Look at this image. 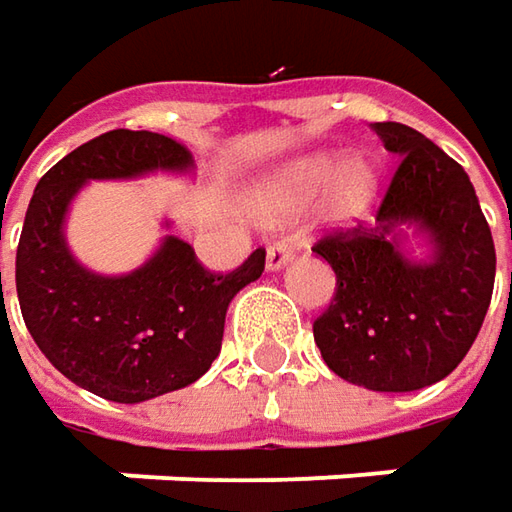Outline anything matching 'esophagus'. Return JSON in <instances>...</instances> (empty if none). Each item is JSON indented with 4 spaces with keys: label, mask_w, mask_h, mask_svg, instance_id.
Instances as JSON below:
<instances>
[{
    "label": "esophagus",
    "mask_w": 512,
    "mask_h": 512,
    "mask_svg": "<svg viewBox=\"0 0 512 512\" xmlns=\"http://www.w3.org/2000/svg\"><path fill=\"white\" fill-rule=\"evenodd\" d=\"M293 259V247L285 242H273L267 247V270H282Z\"/></svg>",
    "instance_id": "esophagus-1"
}]
</instances>
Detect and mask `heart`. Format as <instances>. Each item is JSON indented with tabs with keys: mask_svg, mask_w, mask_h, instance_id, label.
Listing matches in <instances>:
<instances>
[{
	"mask_svg": "<svg viewBox=\"0 0 512 512\" xmlns=\"http://www.w3.org/2000/svg\"><path fill=\"white\" fill-rule=\"evenodd\" d=\"M322 189L326 190L322 194V216L330 225H347L370 210L379 190V176L362 156L344 162L333 153L305 156L262 190L259 213H265L267 219L290 216L310 205Z\"/></svg>",
	"mask_w": 512,
	"mask_h": 512,
	"instance_id": "1",
	"label": "heart"
}]
</instances>
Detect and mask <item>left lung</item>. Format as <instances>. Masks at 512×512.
Masks as SVG:
<instances>
[{"label": "left lung", "mask_w": 512, "mask_h": 512, "mask_svg": "<svg viewBox=\"0 0 512 512\" xmlns=\"http://www.w3.org/2000/svg\"><path fill=\"white\" fill-rule=\"evenodd\" d=\"M373 130L399 165L370 222L330 230L313 245L336 273L313 339L344 382L407 393L442 382L476 342L493 296L496 247L456 159L399 122ZM402 224L431 236L430 260L403 256Z\"/></svg>", "instance_id": "1"}]
</instances>
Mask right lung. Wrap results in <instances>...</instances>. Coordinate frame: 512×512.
I'll use <instances>...</instances> for the list:
<instances>
[{
    "label": "right lung",
    "instance_id": "add662e5",
    "mask_svg": "<svg viewBox=\"0 0 512 512\" xmlns=\"http://www.w3.org/2000/svg\"><path fill=\"white\" fill-rule=\"evenodd\" d=\"M190 165V150L170 136L108 130L45 173L25 213L16 247L22 319L62 376L108 402H148L205 376L222 350L230 299L265 270L259 247L236 270L210 273L176 236L128 276L90 273L70 256L62 225L85 182Z\"/></svg>",
    "mask_w": 512,
    "mask_h": 512
}]
</instances>
